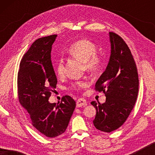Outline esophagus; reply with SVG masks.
<instances>
[{
  "mask_svg": "<svg viewBox=\"0 0 155 155\" xmlns=\"http://www.w3.org/2000/svg\"><path fill=\"white\" fill-rule=\"evenodd\" d=\"M87 105V101L84 99L80 98L78 99L77 102H76V106L77 107H84V106Z\"/></svg>",
  "mask_w": 155,
  "mask_h": 155,
  "instance_id": "1",
  "label": "esophagus"
}]
</instances>
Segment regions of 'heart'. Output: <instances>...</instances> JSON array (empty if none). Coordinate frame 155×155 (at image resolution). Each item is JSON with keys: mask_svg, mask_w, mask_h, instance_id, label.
Here are the masks:
<instances>
[{"mask_svg": "<svg viewBox=\"0 0 155 155\" xmlns=\"http://www.w3.org/2000/svg\"><path fill=\"white\" fill-rule=\"evenodd\" d=\"M96 44L88 39H80L74 42L68 48V53L73 58L78 59L82 62L86 71L90 73L99 71L104 64V58L101 54H97ZM55 71L59 77L65 75V63L62 58L57 61ZM88 82L86 80H78L72 83L71 87L73 90H80L87 87Z\"/></svg>", "mask_w": 155, "mask_h": 155, "instance_id": "obj_1", "label": "heart"}]
</instances>
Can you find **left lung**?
Listing matches in <instances>:
<instances>
[{"instance_id":"obj_1","label":"left lung","mask_w":155,"mask_h":155,"mask_svg":"<svg viewBox=\"0 0 155 155\" xmlns=\"http://www.w3.org/2000/svg\"><path fill=\"white\" fill-rule=\"evenodd\" d=\"M109 63L95 84V90L105 94L106 101L91 102L97 110L94 126L106 133L124 124L134 107L139 86L136 64L130 48L117 34L109 32Z\"/></svg>"}]
</instances>
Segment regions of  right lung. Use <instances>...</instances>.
<instances>
[{
	"label": "right lung",
	"instance_id": "right-lung-1",
	"mask_svg": "<svg viewBox=\"0 0 155 155\" xmlns=\"http://www.w3.org/2000/svg\"><path fill=\"white\" fill-rule=\"evenodd\" d=\"M56 37L54 35L36 40L23 56L18 74L19 101L28 112L32 126L48 137L65 132L76 105L68 95L57 104L48 101L57 84L51 59Z\"/></svg>",
	"mask_w": 155,
	"mask_h": 155
}]
</instances>
